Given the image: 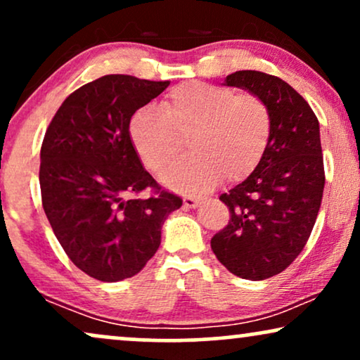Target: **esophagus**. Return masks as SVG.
<instances>
[{
	"label": "esophagus",
	"instance_id": "obj_1",
	"mask_svg": "<svg viewBox=\"0 0 360 360\" xmlns=\"http://www.w3.org/2000/svg\"><path fill=\"white\" fill-rule=\"evenodd\" d=\"M201 201H202V199L201 198H195V195H184V199H183L184 206L189 207V209L198 207L199 204H201Z\"/></svg>",
	"mask_w": 360,
	"mask_h": 360
}]
</instances>
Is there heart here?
I'll return each instance as SVG.
<instances>
[{
  "label": "heart",
  "mask_w": 360,
  "mask_h": 360,
  "mask_svg": "<svg viewBox=\"0 0 360 360\" xmlns=\"http://www.w3.org/2000/svg\"><path fill=\"white\" fill-rule=\"evenodd\" d=\"M271 111L254 94L202 81L177 84L158 106H144L129 124L131 139L148 169L159 172L182 150L191 133L195 151L161 174L167 188L199 193L224 176L240 181L256 169L271 138Z\"/></svg>",
  "instance_id": "heart-1"
}]
</instances>
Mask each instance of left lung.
Instances as JSON below:
<instances>
[{
	"mask_svg": "<svg viewBox=\"0 0 360 360\" xmlns=\"http://www.w3.org/2000/svg\"><path fill=\"white\" fill-rule=\"evenodd\" d=\"M224 84L261 98L272 124L256 169L219 198L231 219L211 248L234 276L264 281L290 266L316 224L326 183L319 121L306 99L277 76L236 71Z\"/></svg>",
	"mask_w": 360,
	"mask_h": 360,
	"instance_id": "1",
	"label": "left lung"
}]
</instances>
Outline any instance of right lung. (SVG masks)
Instances as JSON below:
<instances>
[{"mask_svg": "<svg viewBox=\"0 0 360 360\" xmlns=\"http://www.w3.org/2000/svg\"><path fill=\"white\" fill-rule=\"evenodd\" d=\"M169 81L108 75L81 86L59 106L41 146L39 186L53 233L76 267L117 282L146 266L166 217L183 206L143 167L131 117ZM144 188L153 194L138 198Z\"/></svg>", "mask_w": 360, "mask_h": 360, "instance_id": "obj_1", "label": "right lung"}]
</instances>
